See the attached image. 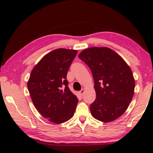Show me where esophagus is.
Returning a JSON list of instances; mask_svg holds the SVG:
<instances>
[{
	"label": "esophagus",
	"instance_id": "1",
	"mask_svg": "<svg viewBox=\"0 0 153 153\" xmlns=\"http://www.w3.org/2000/svg\"><path fill=\"white\" fill-rule=\"evenodd\" d=\"M84 92H85V89H82L80 91H79V92H78V93H79V94L81 96H82L83 94H84Z\"/></svg>",
	"mask_w": 153,
	"mask_h": 153
}]
</instances>
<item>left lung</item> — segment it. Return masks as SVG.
I'll use <instances>...</instances> for the list:
<instances>
[{"label": "left lung", "mask_w": 153, "mask_h": 153, "mask_svg": "<svg viewBox=\"0 0 153 153\" xmlns=\"http://www.w3.org/2000/svg\"><path fill=\"white\" fill-rule=\"evenodd\" d=\"M79 57L91 69L96 98L90 106L93 117L110 123L126 112L131 103L135 82L131 69L120 55L108 47H91Z\"/></svg>", "instance_id": "left-lung-1"}]
</instances>
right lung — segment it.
I'll return each mask as SVG.
<instances>
[{
	"label": "right lung",
	"instance_id": "add662e5",
	"mask_svg": "<svg viewBox=\"0 0 153 153\" xmlns=\"http://www.w3.org/2000/svg\"><path fill=\"white\" fill-rule=\"evenodd\" d=\"M77 50L58 48L46 54L33 68L27 87L35 108L48 121L64 123L74 115L78 100L69 90L68 71Z\"/></svg>",
	"mask_w": 153,
	"mask_h": 153
}]
</instances>
